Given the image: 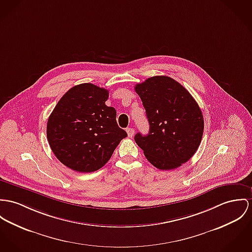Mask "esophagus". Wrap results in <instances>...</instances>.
I'll use <instances>...</instances> for the list:
<instances>
[{
  "instance_id": "obj_1",
  "label": "esophagus",
  "mask_w": 252,
  "mask_h": 252,
  "mask_svg": "<svg viewBox=\"0 0 252 252\" xmlns=\"http://www.w3.org/2000/svg\"><path fill=\"white\" fill-rule=\"evenodd\" d=\"M126 132H127V135H128V137H133V135H134V129L132 128V127H127L126 128Z\"/></svg>"
}]
</instances>
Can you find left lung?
<instances>
[{
    "mask_svg": "<svg viewBox=\"0 0 252 252\" xmlns=\"http://www.w3.org/2000/svg\"><path fill=\"white\" fill-rule=\"evenodd\" d=\"M150 124L147 135L134 140L146 158L159 170H173L186 163L198 149L204 122L192 95L177 81L155 76L135 86Z\"/></svg>",
    "mask_w": 252,
    "mask_h": 252,
    "instance_id": "obj_1",
    "label": "left lung"
}]
</instances>
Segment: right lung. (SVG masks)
Returning a JSON list of instances; mask_svg holds the SVG:
<instances>
[{
  "instance_id": "right-lung-1",
  "label": "right lung",
  "mask_w": 252,
  "mask_h": 252,
  "mask_svg": "<svg viewBox=\"0 0 252 252\" xmlns=\"http://www.w3.org/2000/svg\"><path fill=\"white\" fill-rule=\"evenodd\" d=\"M109 92L92 83L72 87L48 119L47 138L58 160L79 173L104 166L126 132L116 122V110L105 101Z\"/></svg>"
}]
</instances>
